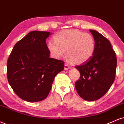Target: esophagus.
<instances>
[{"instance_id":"1","label":"esophagus","mask_w":124,"mask_h":124,"mask_svg":"<svg viewBox=\"0 0 124 124\" xmlns=\"http://www.w3.org/2000/svg\"><path fill=\"white\" fill-rule=\"evenodd\" d=\"M70 67L69 66L68 64H66V63L65 64V67H64V69H65V70H68L69 69H70Z\"/></svg>"}]
</instances>
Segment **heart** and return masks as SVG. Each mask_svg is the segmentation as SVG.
Segmentation results:
<instances>
[{"label":"heart","instance_id":"heart-1","mask_svg":"<svg viewBox=\"0 0 124 124\" xmlns=\"http://www.w3.org/2000/svg\"><path fill=\"white\" fill-rule=\"evenodd\" d=\"M54 40L48 42V50L53 58L60 59L66 51L69 60L76 64L89 61L95 50V40L90 33L77 29H69L56 33Z\"/></svg>","mask_w":124,"mask_h":124}]
</instances>
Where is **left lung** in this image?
<instances>
[{"label":"left lung","mask_w":124,"mask_h":124,"mask_svg":"<svg viewBox=\"0 0 124 124\" xmlns=\"http://www.w3.org/2000/svg\"><path fill=\"white\" fill-rule=\"evenodd\" d=\"M89 31L95 39V50L89 61L75 66L80 73L75 87L83 99L94 101L106 94L114 83L117 58L109 40L98 31Z\"/></svg>","instance_id":"8db88e82"}]
</instances>
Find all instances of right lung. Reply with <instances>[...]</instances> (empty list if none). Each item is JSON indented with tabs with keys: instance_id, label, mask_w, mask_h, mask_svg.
Segmentation results:
<instances>
[{
	"instance_id": "1",
	"label": "right lung",
	"mask_w": 124,
	"mask_h": 124,
	"mask_svg": "<svg viewBox=\"0 0 124 124\" xmlns=\"http://www.w3.org/2000/svg\"><path fill=\"white\" fill-rule=\"evenodd\" d=\"M51 33L34 31L15 44L7 63L8 81L21 99L29 102L47 98L64 62L50 58L46 39Z\"/></svg>"
}]
</instances>
